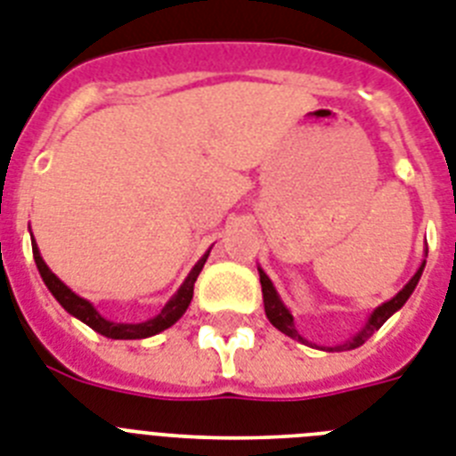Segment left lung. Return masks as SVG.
Listing matches in <instances>:
<instances>
[{
	"mask_svg": "<svg viewBox=\"0 0 456 456\" xmlns=\"http://www.w3.org/2000/svg\"><path fill=\"white\" fill-rule=\"evenodd\" d=\"M424 266H427V260L421 262V266L417 269V273H414L412 279L408 281V286L403 288L395 297H391L388 302H384L382 306H377L375 312L370 314L368 323L362 325L361 330L356 332V335L351 337L349 342L344 344H337V346H316V344H309L305 339V337L299 335L297 328H295V318H292V314L288 312L286 305L281 302L279 292H276V288H273V283L269 281V276H266L265 272L260 269V283H262V297H265V314L266 318H269V323L273 325V328H279L283 335L292 337V339H297V342L302 344H309V346H316V349H323V351H349V349H356V346H361V344H365L370 339V337L375 335L379 328H382L384 323H387L388 318L394 316L398 309H401L405 302H408V297L412 295V290L417 288V283H419L421 279V272H424Z\"/></svg>",
	"mask_w": 456,
	"mask_h": 456,
	"instance_id": "8db88e82",
	"label": "left lung"
}]
</instances>
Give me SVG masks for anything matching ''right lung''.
<instances>
[{
    "label": "right lung",
    "mask_w": 456,
    "mask_h": 456,
    "mask_svg": "<svg viewBox=\"0 0 456 456\" xmlns=\"http://www.w3.org/2000/svg\"><path fill=\"white\" fill-rule=\"evenodd\" d=\"M208 253L196 262L194 269L190 272V276H187L183 286H180V290L166 302V306L157 314V316L150 318V321H144V323H114V321H107V318L100 316V314L95 312V306L91 305L88 299L79 297L77 292L69 290V288L48 269L46 262H44L42 255H39V248H37L35 239H32V255H35L37 269L42 273L44 283H46V288L51 290V295L61 302V306L65 312L72 314L74 318H79L81 323H86L88 328H94L100 335L110 337V339H144V337L157 335V332L170 328L175 321H180V316H183V314L187 312V306H190L191 295H194V283L196 279H199V273H201L206 260H208Z\"/></svg>",
    "instance_id": "right-lung-1"
}]
</instances>
